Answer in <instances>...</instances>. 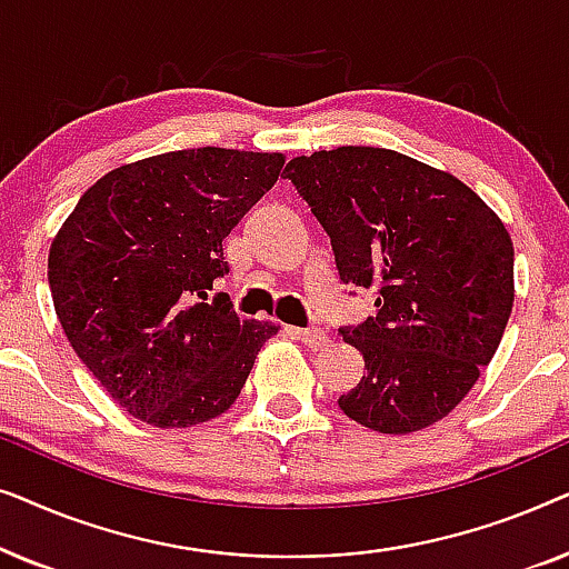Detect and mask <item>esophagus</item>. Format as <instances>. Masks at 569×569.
<instances>
[{"mask_svg":"<svg viewBox=\"0 0 569 569\" xmlns=\"http://www.w3.org/2000/svg\"><path fill=\"white\" fill-rule=\"evenodd\" d=\"M295 337H298L302 345H306L308 349H313V352H318V349H323L326 345H329V337H326L323 329H295Z\"/></svg>","mask_w":569,"mask_h":569,"instance_id":"esophagus-1","label":"esophagus"}]
</instances>
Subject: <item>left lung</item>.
Here are the masks:
<instances>
[{"label":"left lung","mask_w":569,"mask_h":569,"mask_svg":"<svg viewBox=\"0 0 569 569\" xmlns=\"http://www.w3.org/2000/svg\"><path fill=\"white\" fill-rule=\"evenodd\" d=\"M284 178L329 232L345 284L378 290L376 318L341 329L368 372L339 409L383 435L440 422L500 347L510 232L456 176L383 147L300 154Z\"/></svg>","instance_id":"8db88e82"}]
</instances>
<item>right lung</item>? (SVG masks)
<instances>
[{"label":"right lung","instance_id":"obj_1","mask_svg":"<svg viewBox=\"0 0 569 569\" xmlns=\"http://www.w3.org/2000/svg\"><path fill=\"white\" fill-rule=\"evenodd\" d=\"M282 152L199 147L113 168L90 186L49 251L69 345L108 396L173 430L236 403L271 321L207 300L228 271L222 240L282 173Z\"/></svg>","mask_w":569,"mask_h":569}]
</instances>
